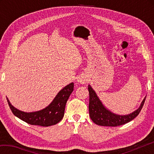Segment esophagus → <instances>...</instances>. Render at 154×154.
Returning a JSON list of instances; mask_svg holds the SVG:
<instances>
[{
    "mask_svg": "<svg viewBox=\"0 0 154 154\" xmlns=\"http://www.w3.org/2000/svg\"><path fill=\"white\" fill-rule=\"evenodd\" d=\"M77 82L80 83V84H85L88 82V77L85 76V75H81V76L77 78Z\"/></svg>",
    "mask_w": 154,
    "mask_h": 154,
    "instance_id": "1",
    "label": "esophagus"
}]
</instances>
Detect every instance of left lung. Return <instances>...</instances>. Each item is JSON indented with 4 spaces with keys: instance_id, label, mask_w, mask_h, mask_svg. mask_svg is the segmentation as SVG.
I'll use <instances>...</instances> for the list:
<instances>
[{
    "instance_id": "8db88e82",
    "label": "left lung",
    "mask_w": 154,
    "mask_h": 154,
    "mask_svg": "<svg viewBox=\"0 0 154 154\" xmlns=\"http://www.w3.org/2000/svg\"><path fill=\"white\" fill-rule=\"evenodd\" d=\"M88 91L90 94V118L94 123L103 126H118L132 120L139 114L146 98V97L144 98L139 107L132 113L128 115H118L113 113L103 105L90 85H88Z\"/></svg>"
}]
</instances>
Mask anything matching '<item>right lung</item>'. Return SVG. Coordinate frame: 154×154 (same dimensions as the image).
I'll return each instance as SVG.
<instances>
[{
	"label": "right lung",
	"instance_id": "right-lung-1",
	"mask_svg": "<svg viewBox=\"0 0 154 154\" xmlns=\"http://www.w3.org/2000/svg\"><path fill=\"white\" fill-rule=\"evenodd\" d=\"M73 89L74 83L72 82L62 88L48 106L37 111H20L13 106L7 98V100L12 113L18 118L31 125L50 126L58 124L63 118L66 103Z\"/></svg>",
	"mask_w": 154,
	"mask_h": 154
}]
</instances>
